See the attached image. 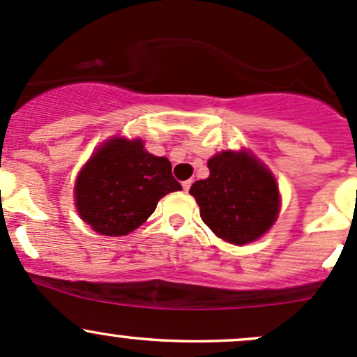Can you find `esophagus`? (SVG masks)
Here are the masks:
<instances>
[{"mask_svg": "<svg viewBox=\"0 0 357 357\" xmlns=\"http://www.w3.org/2000/svg\"><path fill=\"white\" fill-rule=\"evenodd\" d=\"M190 185H192V180H185V182H182V189L185 190V192L190 189Z\"/></svg>", "mask_w": 357, "mask_h": 357, "instance_id": "1", "label": "esophagus"}]
</instances>
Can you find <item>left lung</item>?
I'll use <instances>...</instances> for the list:
<instances>
[{
    "instance_id": "1",
    "label": "left lung",
    "mask_w": 357,
    "mask_h": 357,
    "mask_svg": "<svg viewBox=\"0 0 357 357\" xmlns=\"http://www.w3.org/2000/svg\"><path fill=\"white\" fill-rule=\"evenodd\" d=\"M209 177L189 192L213 233L233 245H247L274 225L281 208L278 182L252 153L221 151L208 162Z\"/></svg>"
}]
</instances>
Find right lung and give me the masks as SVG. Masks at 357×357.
<instances>
[{"mask_svg": "<svg viewBox=\"0 0 357 357\" xmlns=\"http://www.w3.org/2000/svg\"><path fill=\"white\" fill-rule=\"evenodd\" d=\"M182 190L172 163L144 149L141 139L112 137L91 155L75 183L79 216L105 236L139 228L168 192Z\"/></svg>", "mask_w": 357, "mask_h": 357, "instance_id": "add662e5", "label": "right lung"}]
</instances>
